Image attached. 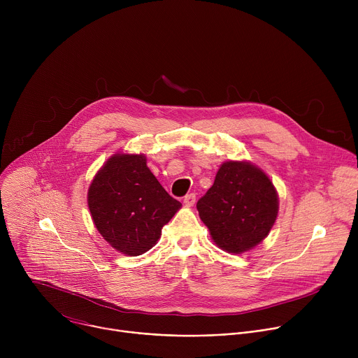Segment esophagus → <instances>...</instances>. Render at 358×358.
Listing matches in <instances>:
<instances>
[{
	"instance_id": "esophagus-1",
	"label": "esophagus",
	"mask_w": 358,
	"mask_h": 358,
	"mask_svg": "<svg viewBox=\"0 0 358 358\" xmlns=\"http://www.w3.org/2000/svg\"><path fill=\"white\" fill-rule=\"evenodd\" d=\"M184 203H185L187 207H192L194 203H195V194H187L184 196Z\"/></svg>"
}]
</instances>
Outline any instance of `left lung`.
<instances>
[{"label":"left lung","instance_id":"8db88e82","mask_svg":"<svg viewBox=\"0 0 358 358\" xmlns=\"http://www.w3.org/2000/svg\"><path fill=\"white\" fill-rule=\"evenodd\" d=\"M201 221L222 250L239 255L259 245L279 213L278 191L268 174L250 162H224L213 187L198 202Z\"/></svg>","mask_w":358,"mask_h":358}]
</instances>
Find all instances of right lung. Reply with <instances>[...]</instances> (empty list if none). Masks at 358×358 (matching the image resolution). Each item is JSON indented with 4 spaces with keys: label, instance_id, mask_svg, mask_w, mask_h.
Masks as SVG:
<instances>
[{
    "label": "right lung",
    "instance_id": "obj_1",
    "mask_svg": "<svg viewBox=\"0 0 358 358\" xmlns=\"http://www.w3.org/2000/svg\"><path fill=\"white\" fill-rule=\"evenodd\" d=\"M87 207L99 234L127 257L150 250L182 207L147 167L144 155L117 151L94 174Z\"/></svg>",
    "mask_w": 358,
    "mask_h": 358
}]
</instances>
